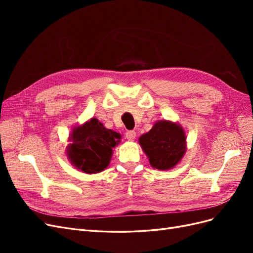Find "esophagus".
<instances>
[{
    "label": "esophagus",
    "mask_w": 253,
    "mask_h": 253,
    "mask_svg": "<svg viewBox=\"0 0 253 253\" xmlns=\"http://www.w3.org/2000/svg\"><path fill=\"white\" fill-rule=\"evenodd\" d=\"M126 139L132 141V140H134L136 138V132L135 131H127L126 133Z\"/></svg>",
    "instance_id": "obj_1"
}]
</instances>
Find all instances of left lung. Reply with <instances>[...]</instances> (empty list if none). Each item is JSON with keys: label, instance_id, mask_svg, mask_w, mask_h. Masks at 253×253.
<instances>
[{"label": "left lung", "instance_id": "1", "mask_svg": "<svg viewBox=\"0 0 253 253\" xmlns=\"http://www.w3.org/2000/svg\"><path fill=\"white\" fill-rule=\"evenodd\" d=\"M139 143L152 167L169 170L178 164L186 151V135L177 124L158 121L150 132L143 134Z\"/></svg>", "mask_w": 253, "mask_h": 253}]
</instances>
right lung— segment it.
Returning a JSON list of instances; mask_svg holds the SVG:
<instances>
[{"instance_id": "1", "label": "right lung", "mask_w": 253, "mask_h": 253, "mask_svg": "<svg viewBox=\"0 0 253 253\" xmlns=\"http://www.w3.org/2000/svg\"><path fill=\"white\" fill-rule=\"evenodd\" d=\"M67 156L77 169L93 174L109 166L113 148L120 141V135L105 128L101 122L91 118L86 124L74 128Z\"/></svg>"}]
</instances>
